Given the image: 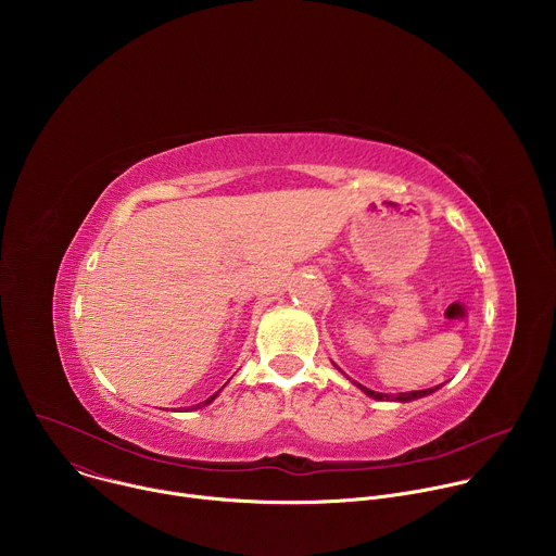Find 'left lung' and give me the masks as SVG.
Wrapping results in <instances>:
<instances>
[{"label": "left lung", "instance_id": "8db88e82", "mask_svg": "<svg viewBox=\"0 0 556 556\" xmlns=\"http://www.w3.org/2000/svg\"><path fill=\"white\" fill-rule=\"evenodd\" d=\"M356 387H361L369 399H374V401H391V403H412V401H418V399H422V395H429V393H433L435 389H440V384L438 387H431V389H422V391H407V393H378V391H371V389H367V387H363V384H358V382H354Z\"/></svg>", "mask_w": 556, "mask_h": 556}]
</instances>
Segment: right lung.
<instances>
[{"instance_id": "1", "label": "right lung", "mask_w": 556, "mask_h": 556, "mask_svg": "<svg viewBox=\"0 0 556 556\" xmlns=\"http://www.w3.org/2000/svg\"><path fill=\"white\" fill-rule=\"evenodd\" d=\"M215 395H217V393H213V395H211V399H208V401H204V403H200V405H198V407H204V405H208V403H213V401H215ZM198 407H195V409H198Z\"/></svg>"}]
</instances>
